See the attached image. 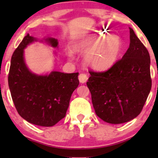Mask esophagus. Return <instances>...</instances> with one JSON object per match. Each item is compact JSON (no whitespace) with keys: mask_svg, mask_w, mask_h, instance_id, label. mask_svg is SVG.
Instances as JSON below:
<instances>
[{"mask_svg":"<svg viewBox=\"0 0 158 158\" xmlns=\"http://www.w3.org/2000/svg\"><path fill=\"white\" fill-rule=\"evenodd\" d=\"M88 76H87L85 73H80L79 75V80L81 83L86 82L87 80H88Z\"/></svg>","mask_w":158,"mask_h":158,"instance_id":"obj_1","label":"esophagus"}]
</instances>
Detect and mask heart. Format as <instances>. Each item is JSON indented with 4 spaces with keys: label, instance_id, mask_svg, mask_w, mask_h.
<instances>
[{
    "label": "heart",
    "instance_id": "heart-1",
    "mask_svg": "<svg viewBox=\"0 0 158 158\" xmlns=\"http://www.w3.org/2000/svg\"><path fill=\"white\" fill-rule=\"evenodd\" d=\"M76 50L85 52V61L88 66L102 71L117 62L122 50V41L118 35L97 32L89 41L77 45Z\"/></svg>",
    "mask_w": 158,
    "mask_h": 158
}]
</instances>
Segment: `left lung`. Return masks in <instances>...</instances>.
<instances>
[{"instance_id":"1","label":"left lung","mask_w":158,"mask_h":158,"mask_svg":"<svg viewBox=\"0 0 158 158\" xmlns=\"http://www.w3.org/2000/svg\"><path fill=\"white\" fill-rule=\"evenodd\" d=\"M129 30V48L122 59L107 71H90L87 81L96 114L111 124L137 117L152 88L149 53L131 27Z\"/></svg>"}]
</instances>
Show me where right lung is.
<instances>
[{
    "mask_svg": "<svg viewBox=\"0 0 158 158\" xmlns=\"http://www.w3.org/2000/svg\"><path fill=\"white\" fill-rule=\"evenodd\" d=\"M44 40L52 48H58L57 39ZM36 41L27 34L14 51L8 77L9 88L16 110L23 119L36 126L50 127L66 115L72 94L79 84V73L52 71L39 75L30 71L25 62L23 50Z\"/></svg>",
    "mask_w": 158,
    "mask_h": 158,
    "instance_id": "add662e5",
    "label": "right lung"
}]
</instances>
